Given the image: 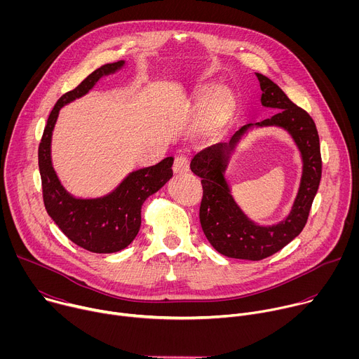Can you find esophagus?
<instances>
[{"instance_id": "34e87169", "label": "esophagus", "mask_w": 359, "mask_h": 359, "mask_svg": "<svg viewBox=\"0 0 359 359\" xmlns=\"http://www.w3.org/2000/svg\"><path fill=\"white\" fill-rule=\"evenodd\" d=\"M190 170V159L184 155H180L175 159L173 172L175 173H187Z\"/></svg>"}]
</instances>
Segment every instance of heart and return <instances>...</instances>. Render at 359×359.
Returning a JSON list of instances; mask_svg holds the SVG:
<instances>
[{"label": "heart", "instance_id": "obj_1", "mask_svg": "<svg viewBox=\"0 0 359 359\" xmlns=\"http://www.w3.org/2000/svg\"><path fill=\"white\" fill-rule=\"evenodd\" d=\"M233 109L234 99L231 93L224 88L217 89L210 95V97L206 102H204L200 118L201 128L210 133L220 130L224 126V123L230 119Z\"/></svg>", "mask_w": 359, "mask_h": 359}]
</instances>
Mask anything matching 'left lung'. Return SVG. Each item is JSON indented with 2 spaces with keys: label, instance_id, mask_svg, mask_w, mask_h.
Returning a JSON list of instances; mask_svg holds the SVG:
<instances>
[{
  "label": "left lung",
  "instance_id": "left-lung-1",
  "mask_svg": "<svg viewBox=\"0 0 359 359\" xmlns=\"http://www.w3.org/2000/svg\"><path fill=\"white\" fill-rule=\"evenodd\" d=\"M260 81L262 104L276 109V115L255 126H280L297 143L302 158V176L299 189L290 215L274 226L252 223L237 206L224 172L236 144L252 123L238 129L230 142H220L198 151L191 159V172L201 177L203 198L200 204V224L209 243L226 257L259 262L270 257L292 241L309 219L313 200L317 194L323 162L320 137L313 118L274 83L270 78L255 74Z\"/></svg>",
  "mask_w": 359,
  "mask_h": 359
}]
</instances>
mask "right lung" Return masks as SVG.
<instances>
[{"instance_id":"1","label":"right lung","mask_w":359,"mask_h":359,"mask_svg":"<svg viewBox=\"0 0 359 359\" xmlns=\"http://www.w3.org/2000/svg\"><path fill=\"white\" fill-rule=\"evenodd\" d=\"M123 61L102 65L75 89L64 93L50 111L38 147L42 197L48 215L76 245L99 254L116 252L128 247L140 229L143 201L156 193L173 176V158L155 166L132 172L112 193L99 198H75L61 184L50 162V136L60 109L83 96L104 76L116 72Z\"/></svg>"}]
</instances>
